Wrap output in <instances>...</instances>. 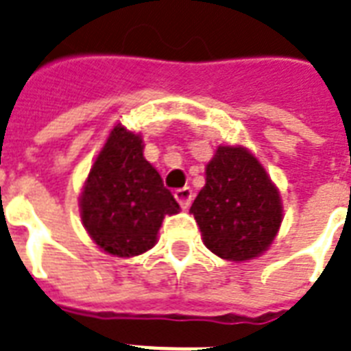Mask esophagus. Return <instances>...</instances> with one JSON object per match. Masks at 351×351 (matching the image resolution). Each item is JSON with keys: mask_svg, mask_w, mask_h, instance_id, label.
I'll return each instance as SVG.
<instances>
[{"mask_svg": "<svg viewBox=\"0 0 351 351\" xmlns=\"http://www.w3.org/2000/svg\"><path fill=\"white\" fill-rule=\"evenodd\" d=\"M173 197L178 199V203L181 205V208H189L190 203H192V197H194V194H192V189L184 186V189L176 190V192H173Z\"/></svg>", "mask_w": 351, "mask_h": 351, "instance_id": "34e87169", "label": "esophagus"}]
</instances>
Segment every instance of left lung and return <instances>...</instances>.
<instances>
[{
    "mask_svg": "<svg viewBox=\"0 0 351 351\" xmlns=\"http://www.w3.org/2000/svg\"><path fill=\"white\" fill-rule=\"evenodd\" d=\"M190 213L206 249L236 263L267 251L284 219L278 186L241 145L216 148Z\"/></svg>",
    "mask_w": 351,
    "mask_h": 351,
    "instance_id": "left-lung-1",
    "label": "left lung"
}]
</instances>
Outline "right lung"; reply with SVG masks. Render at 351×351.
I'll use <instances>...</instances> for the list:
<instances>
[{"label": "right lung", "instance_id": "right-lung-1", "mask_svg": "<svg viewBox=\"0 0 351 351\" xmlns=\"http://www.w3.org/2000/svg\"><path fill=\"white\" fill-rule=\"evenodd\" d=\"M143 152L141 133L113 126L78 197L84 229L100 251L113 256L150 251L165 216L179 213L178 201Z\"/></svg>", "mask_w": 351, "mask_h": 351}]
</instances>
